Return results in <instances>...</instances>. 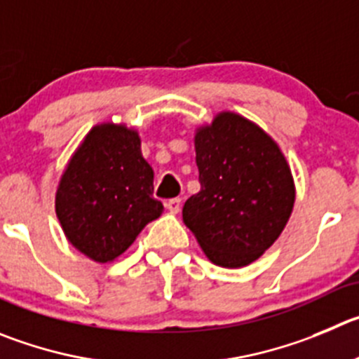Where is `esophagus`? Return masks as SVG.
Masks as SVG:
<instances>
[{"label": "esophagus", "mask_w": 359, "mask_h": 359, "mask_svg": "<svg viewBox=\"0 0 359 359\" xmlns=\"http://www.w3.org/2000/svg\"><path fill=\"white\" fill-rule=\"evenodd\" d=\"M166 209L170 210V212L177 214L180 210V198H172L166 202Z\"/></svg>", "instance_id": "1"}]
</instances>
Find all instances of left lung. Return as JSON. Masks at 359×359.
Instances as JSON below:
<instances>
[{
	"mask_svg": "<svg viewBox=\"0 0 359 359\" xmlns=\"http://www.w3.org/2000/svg\"><path fill=\"white\" fill-rule=\"evenodd\" d=\"M200 191L182 219L210 262L243 267L285 229L296 200L285 156L269 134L236 113L216 115L195 134Z\"/></svg>",
	"mask_w": 359,
	"mask_h": 359,
	"instance_id": "1",
	"label": "left lung"
}]
</instances>
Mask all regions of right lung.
Segmentation results:
<instances>
[{
    "label": "right lung",
    "instance_id": "1",
    "mask_svg": "<svg viewBox=\"0 0 359 359\" xmlns=\"http://www.w3.org/2000/svg\"><path fill=\"white\" fill-rule=\"evenodd\" d=\"M154 170L138 133L95 126L74 152L56 189V216L76 250L100 264L120 257L163 203L152 196Z\"/></svg>",
    "mask_w": 359,
    "mask_h": 359
}]
</instances>
